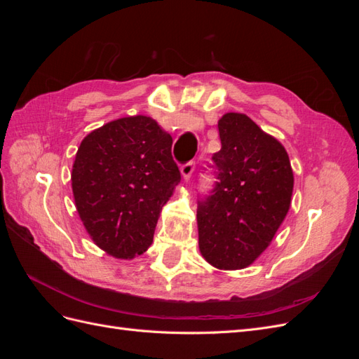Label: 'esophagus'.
I'll return each instance as SVG.
<instances>
[{
  "label": "esophagus",
  "instance_id": "1",
  "mask_svg": "<svg viewBox=\"0 0 359 359\" xmlns=\"http://www.w3.org/2000/svg\"><path fill=\"white\" fill-rule=\"evenodd\" d=\"M181 175H182V178L186 180V181H189L190 180V177H191V173H193V170H194V163L193 161H189V163H186V165H182L181 166Z\"/></svg>",
  "mask_w": 359,
  "mask_h": 359
}]
</instances>
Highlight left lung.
Instances as JSON below:
<instances>
[{
  "instance_id": "obj_1",
  "label": "left lung",
  "mask_w": 359,
  "mask_h": 359,
  "mask_svg": "<svg viewBox=\"0 0 359 359\" xmlns=\"http://www.w3.org/2000/svg\"><path fill=\"white\" fill-rule=\"evenodd\" d=\"M215 187L199 202V250L217 269L252 265L286 219L293 172L285 147L245 114L219 119Z\"/></svg>"
}]
</instances>
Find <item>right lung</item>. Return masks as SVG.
<instances>
[{"instance_id":"add662e5","label":"right lung","mask_w":359,"mask_h":359,"mask_svg":"<svg viewBox=\"0 0 359 359\" xmlns=\"http://www.w3.org/2000/svg\"><path fill=\"white\" fill-rule=\"evenodd\" d=\"M172 137L156 119L124 116L93 130L72 169L74 205L97 247L133 259L153 243L161 208L181 181Z\"/></svg>"}]
</instances>
